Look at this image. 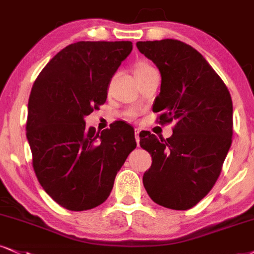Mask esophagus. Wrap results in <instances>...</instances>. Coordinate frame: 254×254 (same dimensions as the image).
<instances>
[{
	"label": "esophagus",
	"mask_w": 254,
	"mask_h": 254,
	"mask_svg": "<svg viewBox=\"0 0 254 254\" xmlns=\"http://www.w3.org/2000/svg\"><path fill=\"white\" fill-rule=\"evenodd\" d=\"M135 140L137 146H140V129H135Z\"/></svg>",
	"instance_id": "esophagus-1"
}]
</instances>
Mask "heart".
Wrapping results in <instances>:
<instances>
[{
  "mask_svg": "<svg viewBox=\"0 0 254 254\" xmlns=\"http://www.w3.org/2000/svg\"><path fill=\"white\" fill-rule=\"evenodd\" d=\"M151 69H154V68L152 67V65H149L148 64H146V62H139L135 65V69H134V74L137 75V74H141V73H145L147 70H151Z\"/></svg>",
  "mask_w": 254,
  "mask_h": 254,
  "instance_id": "1",
  "label": "heart"
}]
</instances>
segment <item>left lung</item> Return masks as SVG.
Segmentation results:
<instances>
[{
    "instance_id": "obj_1",
    "label": "left lung",
    "mask_w": 254,
    "mask_h": 254,
    "mask_svg": "<svg viewBox=\"0 0 254 254\" xmlns=\"http://www.w3.org/2000/svg\"><path fill=\"white\" fill-rule=\"evenodd\" d=\"M161 74L153 112L160 124L175 121L173 135L159 140L140 133V146L152 156L142 178L153 201L185 211L214 186L232 143L233 106L224 81L198 51L166 39L136 43Z\"/></svg>"
}]
</instances>
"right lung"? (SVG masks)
Segmentation results:
<instances>
[{
    "instance_id": "right-lung-1",
    "label": "right lung",
    "mask_w": 254,
    "mask_h": 254,
    "mask_svg": "<svg viewBox=\"0 0 254 254\" xmlns=\"http://www.w3.org/2000/svg\"><path fill=\"white\" fill-rule=\"evenodd\" d=\"M130 41H80L59 52L34 82L27 139L37 180L69 211L108 198L115 177L136 147L133 127L118 121L96 132L84 118L103 105L113 75L130 54Z\"/></svg>"
}]
</instances>
